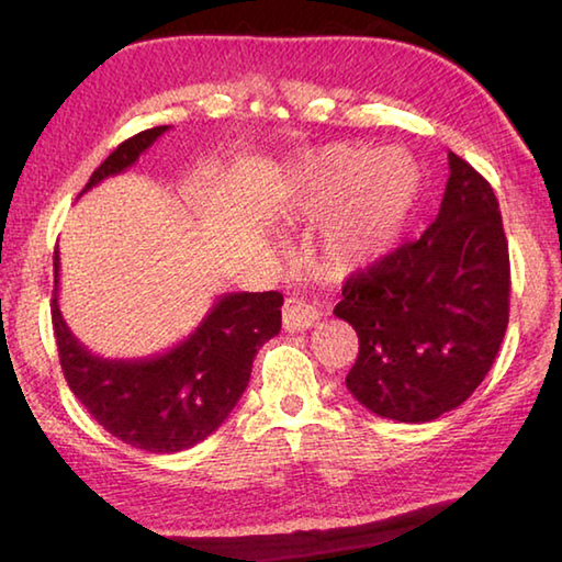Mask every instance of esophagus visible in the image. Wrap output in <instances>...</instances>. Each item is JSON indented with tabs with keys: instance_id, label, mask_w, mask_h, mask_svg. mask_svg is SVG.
Here are the masks:
<instances>
[{
	"instance_id": "1",
	"label": "esophagus",
	"mask_w": 562,
	"mask_h": 562,
	"mask_svg": "<svg viewBox=\"0 0 562 562\" xmlns=\"http://www.w3.org/2000/svg\"><path fill=\"white\" fill-rule=\"evenodd\" d=\"M319 322V312L312 304L290 297L282 307V325L288 331H307Z\"/></svg>"
}]
</instances>
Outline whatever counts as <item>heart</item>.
I'll return each mask as SVG.
<instances>
[{"label": "heart", "mask_w": 562, "mask_h": 562, "mask_svg": "<svg viewBox=\"0 0 562 562\" xmlns=\"http://www.w3.org/2000/svg\"><path fill=\"white\" fill-rule=\"evenodd\" d=\"M416 193V166L398 150L374 156L367 146H335L312 160L307 207H335L322 233L329 268L351 272L382 260L402 235Z\"/></svg>", "instance_id": "heart-1"}]
</instances>
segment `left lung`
Wrapping results in <instances>:
<instances>
[{
  "instance_id": "1",
  "label": "left lung",
  "mask_w": 562,
  "mask_h": 562,
  "mask_svg": "<svg viewBox=\"0 0 562 562\" xmlns=\"http://www.w3.org/2000/svg\"><path fill=\"white\" fill-rule=\"evenodd\" d=\"M510 262L496 193L449 154L436 221L367 270L335 307L359 337L347 389L376 416L434 422L486 379L508 327Z\"/></svg>"
}]
</instances>
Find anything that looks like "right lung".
<instances>
[{"instance_id":"1","label":"right lung","mask_w":562,"mask_h":562,"mask_svg":"<svg viewBox=\"0 0 562 562\" xmlns=\"http://www.w3.org/2000/svg\"><path fill=\"white\" fill-rule=\"evenodd\" d=\"M166 131L156 126L123 140L81 193L136 164ZM56 294L59 247L54 250L52 322L66 384L111 436L150 453H176L207 439L243 396L258 349L282 327L280 292H233L217 297L193 335L164 355L103 359L71 335Z\"/></svg>"}]
</instances>
